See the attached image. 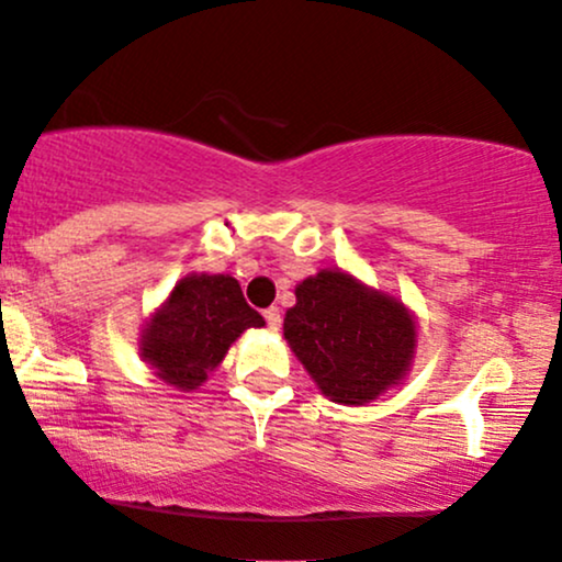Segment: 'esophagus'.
Listing matches in <instances>:
<instances>
[{
	"instance_id": "obj_1",
	"label": "esophagus",
	"mask_w": 562,
	"mask_h": 562,
	"mask_svg": "<svg viewBox=\"0 0 562 562\" xmlns=\"http://www.w3.org/2000/svg\"><path fill=\"white\" fill-rule=\"evenodd\" d=\"M263 317H266L268 329H273V333L281 327V310H279V306H271V310H266Z\"/></svg>"
}]
</instances>
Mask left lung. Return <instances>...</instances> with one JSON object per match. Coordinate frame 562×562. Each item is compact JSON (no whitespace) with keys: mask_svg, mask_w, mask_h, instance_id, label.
<instances>
[{"mask_svg":"<svg viewBox=\"0 0 562 562\" xmlns=\"http://www.w3.org/2000/svg\"><path fill=\"white\" fill-rule=\"evenodd\" d=\"M283 337L322 394L358 406L402 379L417 333L402 302L342 271H319L296 286Z\"/></svg>","mask_w":562,"mask_h":562,"instance_id":"obj_1","label":"left lung"}]
</instances>
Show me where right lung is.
<instances>
[{"mask_svg":"<svg viewBox=\"0 0 562 562\" xmlns=\"http://www.w3.org/2000/svg\"><path fill=\"white\" fill-rule=\"evenodd\" d=\"M263 325L233 276H187L148 322L143 358L171 386L191 391L202 386L245 329Z\"/></svg>","mask_w":562,"mask_h":562,"instance_id":"add662e5","label":"right lung"}]
</instances>
